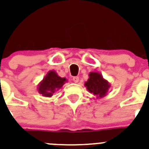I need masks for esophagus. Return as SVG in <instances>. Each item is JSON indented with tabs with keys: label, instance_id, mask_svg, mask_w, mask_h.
Returning a JSON list of instances; mask_svg holds the SVG:
<instances>
[{
	"label": "esophagus",
	"instance_id": "34e87169",
	"mask_svg": "<svg viewBox=\"0 0 149 149\" xmlns=\"http://www.w3.org/2000/svg\"><path fill=\"white\" fill-rule=\"evenodd\" d=\"M72 79L74 82H78V81H79V77H74Z\"/></svg>",
	"mask_w": 149,
	"mask_h": 149
}]
</instances>
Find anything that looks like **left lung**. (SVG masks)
Listing matches in <instances>:
<instances>
[{
	"mask_svg": "<svg viewBox=\"0 0 149 149\" xmlns=\"http://www.w3.org/2000/svg\"><path fill=\"white\" fill-rule=\"evenodd\" d=\"M89 77L88 80L85 83L88 91L96 95L98 98H101L106 95L110 87L109 82L98 72H91Z\"/></svg>",
	"mask_w": 149,
	"mask_h": 149,
	"instance_id": "left-lung-1",
	"label": "left lung"
}]
</instances>
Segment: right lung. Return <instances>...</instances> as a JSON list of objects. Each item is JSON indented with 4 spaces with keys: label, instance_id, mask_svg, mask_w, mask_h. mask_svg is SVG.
Returning <instances> with one entry per match:
<instances>
[{
    "label": "right lung",
    "instance_id": "1",
    "mask_svg": "<svg viewBox=\"0 0 149 149\" xmlns=\"http://www.w3.org/2000/svg\"><path fill=\"white\" fill-rule=\"evenodd\" d=\"M65 82V78L60 77L55 72L51 71L39 85L38 91L43 96L51 97L55 91L63 86Z\"/></svg>",
    "mask_w": 149,
    "mask_h": 149
}]
</instances>
